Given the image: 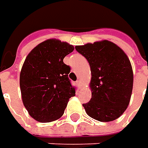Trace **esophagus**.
Masks as SVG:
<instances>
[{
  "label": "esophagus",
  "mask_w": 148,
  "mask_h": 148,
  "mask_svg": "<svg viewBox=\"0 0 148 148\" xmlns=\"http://www.w3.org/2000/svg\"><path fill=\"white\" fill-rule=\"evenodd\" d=\"M77 85L78 86V87H79L80 89L82 87V82H81V81H77Z\"/></svg>",
  "instance_id": "esophagus-1"
}]
</instances>
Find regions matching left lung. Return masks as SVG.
I'll return each instance as SVG.
<instances>
[{"label":"left lung","instance_id":"8db88e82","mask_svg":"<svg viewBox=\"0 0 148 148\" xmlns=\"http://www.w3.org/2000/svg\"><path fill=\"white\" fill-rule=\"evenodd\" d=\"M88 61L91 79V99L83 107L86 114L100 122L119 118L128 108L134 85V72L126 53L109 40L76 46Z\"/></svg>","mask_w":148,"mask_h":148}]
</instances>
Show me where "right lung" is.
I'll return each instance as SVG.
<instances>
[{"mask_svg": "<svg viewBox=\"0 0 148 148\" xmlns=\"http://www.w3.org/2000/svg\"><path fill=\"white\" fill-rule=\"evenodd\" d=\"M73 50L71 44L49 38L26 57L20 75L21 97L29 114L38 122L60 119L69 99L76 94L68 78L71 69L63 62Z\"/></svg>", "mask_w": 148, "mask_h": 148, "instance_id": "right-lung-1", "label": "right lung"}]
</instances>
